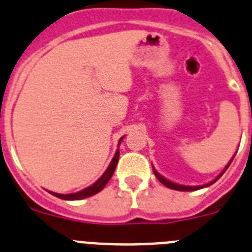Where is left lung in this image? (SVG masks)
<instances>
[{
	"label": "left lung",
	"mask_w": 252,
	"mask_h": 252,
	"mask_svg": "<svg viewBox=\"0 0 252 252\" xmlns=\"http://www.w3.org/2000/svg\"><path fill=\"white\" fill-rule=\"evenodd\" d=\"M231 162H232V160H230V163H228V164L226 165L225 169L222 171V173L220 174L219 177H217L216 180L212 181V182H210V183H207V185H205V186H182V185H177V183H173V182H171V181L165 180L164 177H162L159 173H157V172H156V171H154V174H156V177H157V178H158V181H159L160 183H163V185H164L165 187L172 188V189H177V191H196V189H199V188H203V187H207V186H211V185H212V183L216 182V181L219 180L220 177H221L222 174L225 173V171L228 168V165L231 164Z\"/></svg>",
	"instance_id": "left-lung-1"
}]
</instances>
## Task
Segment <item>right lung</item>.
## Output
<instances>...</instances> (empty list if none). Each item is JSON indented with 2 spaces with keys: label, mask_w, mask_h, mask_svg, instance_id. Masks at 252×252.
I'll list each match as a JSON object with an SVG mask.
<instances>
[{
  "label": "right lung",
  "mask_w": 252,
  "mask_h": 252,
  "mask_svg": "<svg viewBox=\"0 0 252 252\" xmlns=\"http://www.w3.org/2000/svg\"><path fill=\"white\" fill-rule=\"evenodd\" d=\"M122 139H123V138H121V140H119V144H121ZM118 159H119V149L115 152V156H114V158H113L112 163L109 164L108 169L104 172L103 176H101L100 178H99V180L94 183V185L89 186V187L85 188V189H83V191L76 192V193H70V194H60V193H55V192H50V193L54 194V196H56L58 198L71 199V201L87 198V197H90V196H93V194L98 193V192H100L101 189L105 187L106 183L109 182V180L112 178L113 173H114V171H115V167H117V164H118Z\"/></svg>",
  "instance_id": "add662e5"
}]
</instances>
